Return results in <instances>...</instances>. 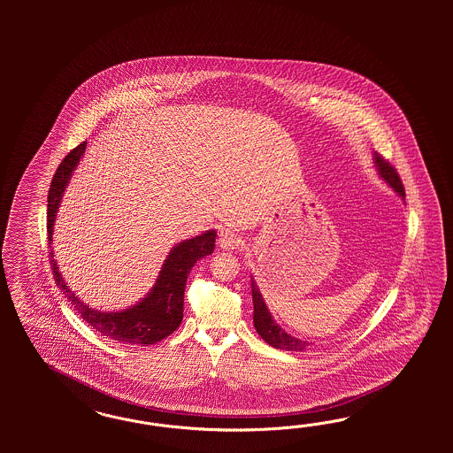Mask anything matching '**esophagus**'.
Segmentation results:
<instances>
[{
    "mask_svg": "<svg viewBox=\"0 0 453 453\" xmlns=\"http://www.w3.org/2000/svg\"><path fill=\"white\" fill-rule=\"evenodd\" d=\"M242 244V237L239 234L231 233V231H226V233L220 234L219 246L220 249H237V247Z\"/></svg>",
    "mask_w": 453,
    "mask_h": 453,
    "instance_id": "esophagus-1",
    "label": "esophagus"
}]
</instances>
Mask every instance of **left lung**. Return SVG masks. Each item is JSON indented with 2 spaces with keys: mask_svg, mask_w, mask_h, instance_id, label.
<instances>
[{
  "mask_svg": "<svg viewBox=\"0 0 453 453\" xmlns=\"http://www.w3.org/2000/svg\"><path fill=\"white\" fill-rule=\"evenodd\" d=\"M375 165L379 167L380 176L395 189V191L405 197V188L403 182L398 176L397 169L390 165L387 159H384L380 154H375ZM252 302H254V327L257 330V334L269 345H273L275 349H282V350H294V352H302L309 343L303 342L301 339H296L292 335H288L286 330L280 329L274 322V319L271 316V312L265 307V302L262 299L261 292L254 286L252 280Z\"/></svg>",
  "mask_w": 453,
  "mask_h": 453,
  "instance_id": "1",
  "label": "left lung"
}]
</instances>
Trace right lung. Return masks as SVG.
<instances>
[{"label": "right lung", "mask_w": 453, "mask_h": 453, "mask_svg": "<svg viewBox=\"0 0 453 453\" xmlns=\"http://www.w3.org/2000/svg\"><path fill=\"white\" fill-rule=\"evenodd\" d=\"M86 150V141L65 156L61 165H58L55 176L48 192V212H46V229H48V244L51 246V234L55 224L56 211L63 197L69 176L80 163L82 152ZM216 242V233L207 231L194 239L184 241L174 247L165 259V267L159 279L146 299L121 311V312H97L86 307L74 294L66 288L63 277L58 273L53 250L50 249V264L55 275L56 286L63 290L68 297L74 311L81 316L82 320L91 326L96 332L110 337L112 341L133 345H151L161 342L167 335L178 329L182 320L184 307V288L192 265L201 257L212 254Z\"/></svg>", "instance_id": "1"}]
</instances>
